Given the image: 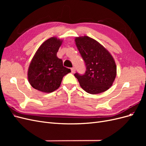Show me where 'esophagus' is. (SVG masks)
<instances>
[{"label": "esophagus", "mask_w": 146, "mask_h": 146, "mask_svg": "<svg viewBox=\"0 0 146 146\" xmlns=\"http://www.w3.org/2000/svg\"><path fill=\"white\" fill-rule=\"evenodd\" d=\"M75 72H76V69H75V68H71V72L74 73Z\"/></svg>", "instance_id": "34e87169"}]
</instances>
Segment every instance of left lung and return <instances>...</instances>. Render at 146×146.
I'll use <instances>...</instances> for the list:
<instances>
[{"instance_id": "left-lung-1", "label": "left lung", "mask_w": 146, "mask_h": 146, "mask_svg": "<svg viewBox=\"0 0 146 146\" xmlns=\"http://www.w3.org/2000/svg\"><path fill=\"white\" fill-rule=\"evenodd\" d=\"M75 41L86 65L83 75L74 74L82 89L91 94L108 90L116 76V65L112 55L90 37H76Z\"/></svg>"}]
</instances>
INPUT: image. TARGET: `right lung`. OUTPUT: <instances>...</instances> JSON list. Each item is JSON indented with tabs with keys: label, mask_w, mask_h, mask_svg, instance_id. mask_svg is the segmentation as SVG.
<instances>
[{
	"label": "right lung",
	"mask_w": 146,
	"mask_h": 146,
	"mask_svg": "<svg viewBox=\"0 0 146 146\" xmlns=\"http://www.w3.org/2000/svg\"><path fill=\"white\" fill-rule=\"evenodd\" d=\"M63 40L56 37L47 39L38 48L28 69V80L33 88L50 93L60 87L63 77L70 72L56 53Z\"/></svg>",
	"instance_id": "obj_1"
}]
</instances>
